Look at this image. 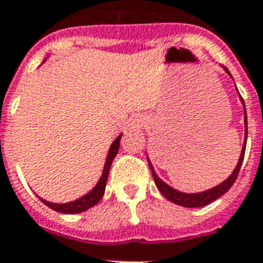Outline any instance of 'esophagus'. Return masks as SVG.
I'll use <instances>...</instances> for the list:
<instances>
[{"instance_id": "1", "label": "esophagus", "mask_w": 263, "mask_h": 263, "mask_svg": "<svg viewBox=\"0 0 263 263\" xmlns=\"http://www.w3.org/2000/svg\"><path fill=\"white\" fill-rule=\"evenodd\" d=\"M142 126V121H137V124H135V128H141Z\"/></svg>"}]
</instances>
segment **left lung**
<instances>
[{
	"label": "left lung",
	"mask_w": 263,
	"mask_h": 263,
	"mask_svg": "<svg viewBox=\"0 0 263 263\" xmlns=\"http://www.w3.org/2000/svg\"><path fill=\"white\" fill-rule=\"evenodd\" d=\"M225 71L229 74L228 68H225ZM240 100H242V98H240ZM242 102H243V100H242ZM243 106H245V104H243ZM247 138H248V119H247V111H245V142H243V146H242V152H240L239 161H238L236 168H235L234 172H232V175L229 176L228 179H225L223 182L219 183V185H216V186H214V188L208 189V191L199 192V194H185V192H179V191H176V189L171 188L170 185H166V183L163 182L162 179H159V176L155 174V171H154V168H152V163H151L149 159H148V162H149V168L151 171H152V176H154V181H155L157 188L159 189V192H161V194H162L168 201L174 202V203H176V205L185 206V208H201V206H205V205H208V203H211V202H214L215 199L221 198L223 194H227L228 191L231 189V186L234 185L235 181H236L238 174H239L240 165H242V161H243V157H245Z\"/></svg>",
	"instance_id": "obj_1"
}]
</instances>
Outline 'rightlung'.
I'll use <instances>...</instances> for the list:
<instances>
[{"instance_id": "obj_1", "label": "right lung", "mask_w": 263, "mask_h": 263, "mask_svg": "<svg viewBox=\"0 0 263 263\" xmlns=\"http://www.w3.org/2000/svg\"><path fill=\"white\" fill-rule=\"evenodd\" d=\"M121 137L119 135L115 141L111 145V148L108 151V157H106L105 165H104V171H102V175H101L100 181L95 185V188L88 192L87 195H84L80 199H77L74 202H68V203H54V202H48L45 199L40 198L47 206H49L51 209H54L57 212H61V214H80V212H84L87 209L92 208L93 205H97L98 202L101 201V198L104 196V192H105V185L106 179H108V174H109V168H111V163H112L114 158L117 157L119 149V141H121Z\"/></svg>"}]
</instances>
